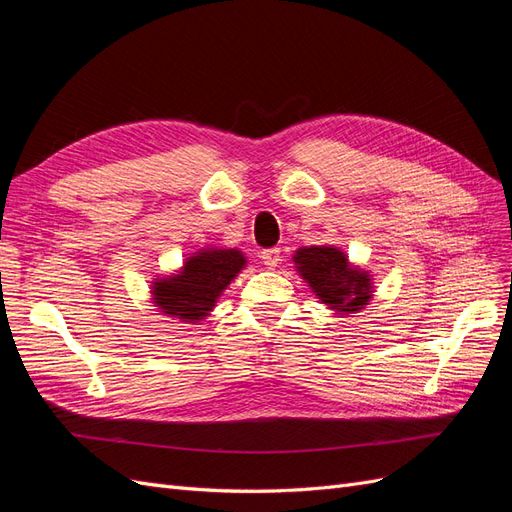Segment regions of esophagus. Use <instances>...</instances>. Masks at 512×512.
Returning a JSON list of instances; mask_svg holds the SVG:
<instances>
[{"mask_svg": "<svg viewBox=\"0 0 512 512\" xmlns=\"http://www.w3.org/2000/svg\"><path fill=\"white\" fill-rule=\"evenodd\" d=\"M260 260H262V265H265L267 269H275L282 262L280 247H269V250H262L260 252Z\"/></svg>", "mask_w": 512, "mask_h": 512, "instance_id": "1", "label": "esophagus"}]
</instances>
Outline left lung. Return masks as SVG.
<instances>
[{"mask_svg":"<svg viewBox=\"0 0 512 512\" xmlns=\"http://www.w3.org/2000/svg\"><path fill=\"white\" fill-rule=\"evenodd\" d=\"M292 262L320 303L337 314L361 312L374 297L369 271L350 265L348 256L333 245L299 247Z\"/></svg>","mask_w":512,"mask_h":512,"instance_id":"1","label":"left lung"}]
</instances>
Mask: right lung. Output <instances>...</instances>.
<instances>
[{
  "label": "right lung",
  "instance_id": "right-lung-1",
  "mask_svg": "<svg viewBox=\"0 0 512 512\" xmlns=\"http://www.w3.org/2000/svg\"><path fill=\"white\" fill-rule=\"evenodd\" d=\"M245 265V254L235 247H203L185 258L177 273L156 277V282H151L153 305L168 318L196 324L213 312L222 292Z\"/></svg>",
  "mask_w": 512,
  "mask_h": 512
}]
</instances>
